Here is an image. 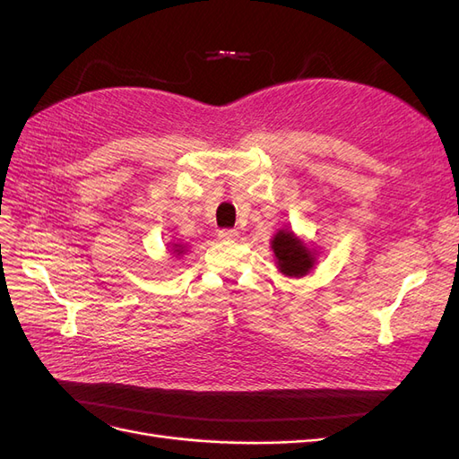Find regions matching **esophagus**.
I'll list each match as a JSON object with an SVG mask.
<instances>
[{
  "instance_id": "1",
  "label": "esophagus",
  "mask_w": 459,
  "mask_h": 459,
  "mask_svg": "<svg viewBox=\"0 0 459 459\" xmlns=\"http://www.w3.org/2000/svg\"><path fill=\"white\" fill-rule=\"evenodd\" d=\"M218 238L221 239V241H235L239 238V233L235 231V230H220L218 231Z\"/></svg>"
}]
</instances>
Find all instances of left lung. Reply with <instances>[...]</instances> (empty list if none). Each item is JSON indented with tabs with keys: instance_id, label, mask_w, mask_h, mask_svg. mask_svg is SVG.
<instances>
[{
	"instance_id": "left-lung-1",
	"label": "left lung",
	"mask_w": 459,
	"mask_h": 459,
	"mask_svg": "<svg viewBox=\"0 0 459 459\" xmlns=\"http://www.w3.org/2000/svg\"><path fill=\"white\" fill-rule=\"evenodd\" d=\"M272 251L275 255L277 268L283 275L302 277L307 275L316 264V253L310 251L290 230H280L272 239Z\"/></svg>"
}]
</instances>
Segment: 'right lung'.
Returning <instances> with one entry per match:
<instances>
[{
    "label": "right lung",
    "instance_id": "add662e5",
    "mask_svg": "<svg viewBox=\"0 0 459 459\" xmlns=\"http://www.w3.org/2000/svg\"><path fill=\"white\" fill-rule=\"evenodd\" d=\"M172 253H174L176 256L184 255V253H186V247H184V245H179V243H172Z\"/></svg>",
    "mask_w": 459,
    "mask_h": 459
}]
</instances>
